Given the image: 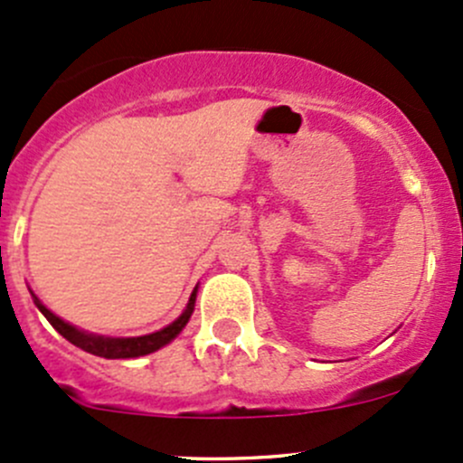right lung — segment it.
Wrapping results in <instances>:
<instances>
[{
  "mask_svg": "<svg viewBox=\"0 0 463 463\" xmlns=\"http://www.w3.org/2000/svg\"><path fill=\"white\" fill-rule=\"evenodd\" d=\"M197 288L199 287H194V291L190 293L188 305H185V309L181 311V316L175 322H170V325L163 326V329L152 331V334L132 335V338H111V335L89 334V331L78 329V326H73L71 322L62 320L60 316H55L53 311L46 309V307L40 302V298H37L33 291H31V298H33V302H35L37 309L42 311V316L51 322V326H53L60 335H64L69 343L76 345V347H80L82 352H89V354H93V356H100V358H125V361H128V358L147 356V354L158 352V349L165 347V345H170L172 340H175L176 335L184 331V326L188 325L190 316H193V311H194Z\"/></svg>",
  "mask_w": 463,
  "mask_h": 463,
  "instance_id": "1",
  "label": "right lung"
}]
</instances>
